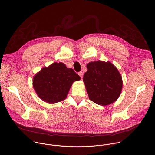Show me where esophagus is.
<instances>
[{"mask_svg":"<svg viewBox=\"0 0 155 155\" xmlns=\"http://www.w3.org/2000/svg\"><path fill=\"white\" fill-rule=\"evenodd\" d=\"M78 75H79V76L80 77V78H83V73L82 72H78Z\"/></svg>","mask_w":155,"mask_h":155,"instance_id":"obj_1","label":"esophagus"}]
</instances>
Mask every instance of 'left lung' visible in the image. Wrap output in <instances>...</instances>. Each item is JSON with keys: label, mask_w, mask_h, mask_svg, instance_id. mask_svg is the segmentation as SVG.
<instances>
[{"label": "left lung", "mask_w": 155, "mask_h": 155, "mask_svg": "<svg viewBox=\"0 0 155 155\" xmlns=\"http://www.w3.org/2000/svg\"><path fill=\"white\" fill-rule=\"evenodd\" d=\"M87 71L83 78L90 99L105 106L119 97L123 86L121 76L110 62L97 61L87 64Z\"/></svg>", "instance_id": "left-lung-1"}]
</instances>
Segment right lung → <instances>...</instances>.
<instances>
[{
	"label": "right lung",
	"instance_id": "right-lung-1",
	"mask_svg": "<svg viewBox=\"0 0 155 155\" xmlns=\"http://www.w3.org/2000/svg\"><path fill=\"white\" fill-rule=\"evenodd\" d=\"M79 80L80 77L72 69L62 62H54L34 76L33 86L41 100L53 104L64 100L73 82Z\"/></svg>",
	"mask_w": 155,
	"mask_h": 155
}]
</instances>
